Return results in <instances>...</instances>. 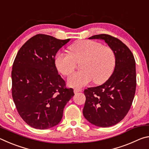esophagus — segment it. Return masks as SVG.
Listing matches in <instances>:
<instances>
[{
  "label": "esophagus",
  "instance_id": "esophagus-1",
  "mask_svg": "<svg viewBox=\"0 0 149 149\" xmlns=\"http://www.w3.org/2000/svg\"><path fill=\"white\" fill-rule=\"evenodd\" d=\"M82 91V89H75L74 90V92L75 94H76V93H79V92H81Z\"/></svg>",
  "mask_w": 149,
  "mask_h": 149
}]
</instances>
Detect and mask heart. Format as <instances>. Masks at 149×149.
I'll return each mask as SVG.
<instances>
[{
	"mask_svg": "<svg viewBox=\"0 0 149 149\" xmlns=\"http://www.w3.org/2000/svg\"><path fill=\"white\" fill-rule=\"evenodd\" d=\"M69 53L59 52L54 59V64L60 74L68 75L74 71L77 63L81 70L70 75L68 84L80 88L93 80L101 84L109 79L116 65V55L112 49L99 42L89 40L79 41L70 46Z\"/></svg>",
	"mask_w": 149,
	"mask_h": 149,
	"instance_id": "b5f03b06",
	"label": "heart"
}]
</instances>
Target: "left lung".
Wrapping results in <instances>:
<instances>
[{"label":"left lung","mask_w":149,"mask_h":149,"mask_svg":"<svg viewBox=\"0 0 149 149\" xmlns=\"http://www.w3.org/2000/svg\"><path fill=\"white\" fill-rule=\"evenodd\" d=\"M89 39L103 40L114 50L116 65L104 84L84 91L86 97L83 114L88 122L107 127L122 120L130 109L136 89L134 56L126 45L107 34L96 35Z\"/></svg>","instance_id":"left-lung-1"}]
</instances>
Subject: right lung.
Returning a JSON list of instances; mask_svg holds the SVG:
<instances>
[{
	"label": "right lung",
	"instance_id": "right-lung-1",
	"mask_svg": "<svg viewBox=\"0 0 149 149\" xmlns=\"http://www.w3.org/2000/svg\"><path fill=\"white\" fill-rule=\"evenodd\" d=\"M70 39L38 34L19 50L12 71V94L19 114L31 127L47 130L58 124L74 90L65 88L54 57Z\"/></svg>",
	"mask_w": 149,
	"mask_h": 149
}]
</instances>
